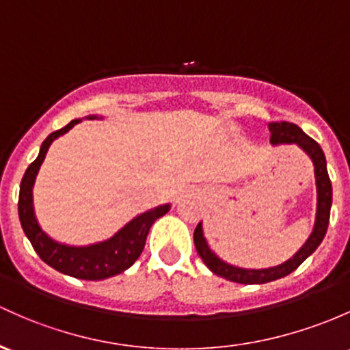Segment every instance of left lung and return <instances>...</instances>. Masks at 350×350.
Wrapping results in <instances>:
<instances>
[{"instance_id":"1","label":"left lung","mask_w":350,"mask_h":350,"mask_svg":"<svg viewBox=\"0 0 350 350\" xmlns=\"http://www.w3.org/2000/svg\"><path fill=\"white\" fill-rule=\"evenodd\" d=\"M270 144L280 145V144H295L299 145L307 155L310 157L312 163H314V174H315V185H317V213H315V225L314 230L307 242L304 243L292 258H288L284 264L277 267H270V269L262 270H250V269H240V267L228 265L227 262L220 260L212 250L206 245L204 239V232H202V224L197 225L193 232V242L195 249L205 265L212 270L217 275L224 277V279L237 282V284H267L282 277L288 275L306 260L309 255H312L321 245L324 240L327 227H329V217H330V205H332V183H330L329 174H327V161L325 155L322 152L321 145L315 140H312L309 135L304 133L299 126L288 122H275L270 123Z\"/></svg>"}]
</instances>
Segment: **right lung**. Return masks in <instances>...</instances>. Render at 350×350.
<instances>
[{"label": "right lung", "mask_w": 350, "mask_h": 350, "mask_svg": "<svg viewBox=\"0 0 350 350\" xmlns=\"http://www.w3.org/2000/svg\"><path fill=\"white\" fill-rule=\"evenodd\" d=\"M93 118H96V116H90V120ZM77 123H80V120H71L66 126L48 135L46 140L41 144L40 155L26 168L23 180H21L18 213H20L21 227H23L26 237L29 239L33 249L40 255L41 260L46 262L58 272L66 273L75 279L103 280L116 275V273H122L123 270L135 264V260L140 257L142 250H144L150 227L153 225V221L163 217L170 210V205H160L157 208L142 213L130 224H126L122 230L116 232L110 240L95 243V245L68 247L51 240L41 230L38 221L35 219L31 198L33 183H35L36 174H38L50 145L56 138L73 129Z\"/></svg>", "instance_id": "obj_1"}]
</instances>
